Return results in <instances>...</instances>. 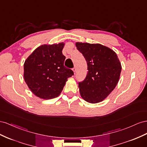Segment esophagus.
<instances>
[{"label":"esophagus","instance_id":"1","mask_svg":"<svg viewBox=\"0 0 147 147\" xmlns=\"http://www.w3.org/2000/svg\"><path fill=\"white\" fill-rule=\"evenodd\" d=\"M73 71H74V74L76 73V69L74 68H73Z\"/></svg>","mask_w":147,"mask_h":147}]
</instances>
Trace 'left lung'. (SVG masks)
<instances>
[{"label":"left lung","mask_w":147,"mask_h":147,"mask_svg":"<svg viewBox=\"0 0 147 147\" xmlns=\"http://www.w3.org/2000/svg\"><path fill=\"white\" fill-rule=\"evenodd\" d=\"M76 46L87 64L86 78L78 86L81 97L90 103L102 102L119 81L122 67L118 55L100 44L76 42Z\"/></svg>","instance_id":"1"}]
</instances>
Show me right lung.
Returning <instances> with one entry per match:
<instances>
[{
    "label": "right lung",
    "instance_id": "1",
    "mask_svg": "<svg viewBox=\"0 0 147 147\" xmlns=\"http://www.w3.org/2000/svg\"><path fill=\"white\" fill-rule=\"evenodd\" d=\"M65 43L42 45L36 49L24 63V79L37 97L44 100L57 97L73 71L64 66L62 50Z\"/></svg>",
    "mask_w": 147,
    "mask_h": 147
}]
</instances>
